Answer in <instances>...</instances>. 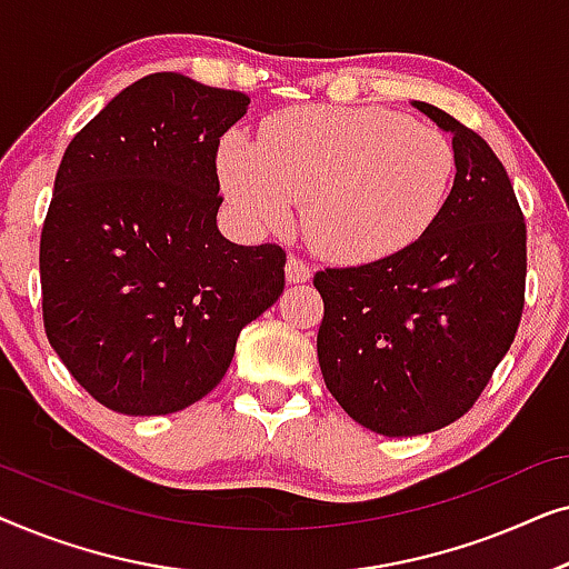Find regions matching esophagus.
<instances>
[{
  "label": "esophagus",
  "instance_id": "obj_1",
  "mask_svg": "<svg viewBox=\"0 0 569 569\" xmlns=\"http://www.w3.org/2000/svg\"><path fill=\"white\" fill-rule=\"evenodd\" d=\"M284 277L290 284H302L310 279V267L306 261H300L298 256H290V259H287V267H284Z\"/></svg>",
  "mask_w": 569,
  "mask_h": 569
}]
</instances>
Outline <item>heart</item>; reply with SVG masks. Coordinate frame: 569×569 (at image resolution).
<instances>
[{"label": "heart", "mask_w": 569, "mask_h": 569, "mask_svg": "<svg viewBox=\"0 0 569 569\" xmlns=\"http://www.w3.org/2000/svg\"><path fill=\"white\" fill-rule=\"evenodd\" d=\"M217 173L240 222L284 232L302 204L313 251L370 263L403 251L438 220L456 173L442 131L372 106H300L263 123L256 144L230 131Z\"/></svg>", "instance_id": "b5f03b06"}]
</instances>
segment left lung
<instances>
[{
  "instance_id": "left-lung-1",
  "label": "left lung",
  "mask_w": 569,
  "mask_h": 569,
  "mask_svg": "<svg viewBox=\"0 0 569 569\" xmlns=\"http://www.w3.org/2000/svg\"><path fill=\"white\" fill-rule=\"evenodd\" d=\"M411 106L453 134L438 220L388 259L313 279L326 388L386 438L435 432L473 407L516 339L526 292V222L502 162L438 106Z\"/></svg>"
}]
</instances>
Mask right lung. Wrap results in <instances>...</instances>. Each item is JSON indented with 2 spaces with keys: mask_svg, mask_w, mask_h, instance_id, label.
Segmentation results:
<instances>
[{
  "mask_svg": "<svg viewBox=\"0 0 569 569\" xmlns=\"http://www.w3.org/2000/svg\"><path fill=\"white\" fill-rule=\"evenodd\" d=\"M248 103L178 72L147 74L61 158L41 232L43 326L108 409L191 407L284 290L282 248L230 243L217 228V147Z\"/></svg>",
  "mask_w": 569,
  "mask_h": 569,
  "instance_id": "right-lung-1",
  "label": "right lung"
}]
</instances>
